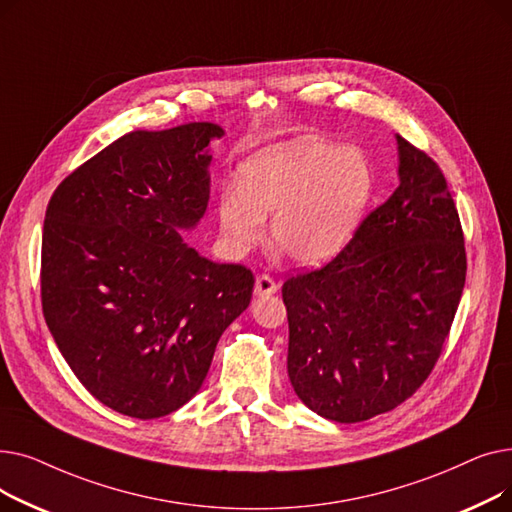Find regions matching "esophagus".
<instances>
[{
	"label": "esophagus",
	"instance_id": "34e87169",
	"mask_svg": "<svg viewBox=\"0 0 512 512\" xmlns=\"http://www.w3.org/2000/svg\"><path fill=\"white\" fill-rule=\"evenodd\" d=\"M276 292H278V284L272 276H267V274L257 276V280H255V294H257V297H270V294H276Z\"/></svg>",
	"mask_w": 512,
	"mask_h": 512
}]
</instances>
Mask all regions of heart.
Masks as SVG:
<instances>
[{
	"instance_id": "1",
	"label": "heart",
	"mask_w": 512,
	"mask_h": 512,
	"mask_svg": "<svg viewBox=\"0 0 512 512\" xmlns=\"http://www.w3.org/2000/svg\"><path fill=\"white\" fill-rule=\"evenodd\" d=\"M371 193L373 170L357 147L315 137L267 145L240 166L238 186L220 193L222 240L245 255L265 240L272 215V240L290 261L326 263L355 234Z\"/></svg>"
}]
</instances>
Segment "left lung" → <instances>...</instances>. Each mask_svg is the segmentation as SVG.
<instances>
[{
  "label": "left lung",
  "mask_w": 512,
  "mask_h": 512,
  "mask_svg": "<svg viewBox=\"0 0 512 512\" xmlns=\"http://www.w3.org/2000/svg\"><path fill=\"white\" fill-rule=\"evenodd\" d=\"M398 188L321 270L282 286L288 378L326 419L357 423L432 373L467 274L459 211L436 161L396 134Z\"/></svg>",
  "instance_id": "1"
}]
</instances>
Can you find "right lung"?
Segmentation results:
<instances>
[{
    "instance_id": "1",
    "label": "right lung",
    "mask_w": 512,
    "mask_h": 512,
    "mask_svg": "<svg viewBox=\"0 0 512 512\" xmlns=\"http://www.w3.org/2000/svg\"><path fill=\"white\" fill-rule=\"evenodd\" d=\"M220 137L211 122L128 132L64 178L45 211L47 328L80 384L134 419L186 405L251 303V270L182 238L207 209Z\"/></svg>"
}]
</instances>
